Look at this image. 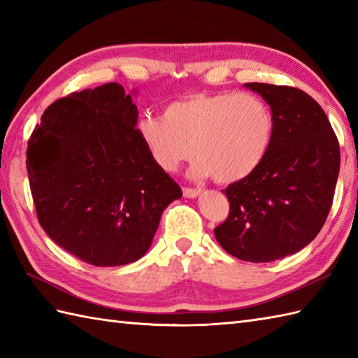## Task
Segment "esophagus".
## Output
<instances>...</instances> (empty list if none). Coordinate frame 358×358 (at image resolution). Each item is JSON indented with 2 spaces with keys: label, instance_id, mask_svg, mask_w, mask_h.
<instances>
[{
  "label": "esophagus",
  "instance_id": "obj_1",
  "mask_svg": "<svg viewBox=\"0 0 358 358\" xmlns=\"http://www.w3.org/2000/svg\"><path fill=\"white\" fill-rule=\"evenodd\" d=\"M200 189H192V187H185L183 189V194L186 199H196V196L200 195Z\"/></svg>",
  "mask_w": 358,
  "mask_h": 358
}]
</instances>
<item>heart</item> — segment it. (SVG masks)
<instances>
[{
    "label": "heart",
    "mask_w": 358,
    "mask_h": 358,
    "mask_svg": "<svg viewBox=\"0 0 358 358\" xmlns=\"http://www.w3.org/2000/svg\"><path fill=\"white\" fill-rule=\"evenodd\" d=\"M135 129L159 169L175 172L195 154L194 178L237 183L268 155L275 120L254 94H191L166 104L163 115H143Z\"/></svg>",
    "instance_id": "obj_1"
}]
</instances>
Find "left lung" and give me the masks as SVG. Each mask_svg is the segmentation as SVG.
<instances>
[{
    "instance_id": "left-lung-1",
    "label": "left lung",
    "mask_w": 358,
    "mask_h": 358,
    "mask_svg": "<svg viewBox=\"0 0 358 358\" xmlns=\"http://www.w3.org/2000/svg\"><path fill=\"white\" fill-rule=\"evenodd\" d=\"M275 120L268 155L248 178L224 189L229 217L214 229L235 258L269 263L313 241L328 217L340 171V148L328 117L300 89L246 83Z\"/></svg>"
}]
</instances>
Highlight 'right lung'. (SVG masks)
<instances>
[{"label":"right lung","instance_id":"obj_1","mask_svg":"<svg viewBox=\"0 0 358 358\" xmlns=\"http://www.w3.org/2000/svg\"><path fill=\"white\" fill-rule=\"evenodd\" d=\"M132 95L118 83L67 95L27 144L38 222L59 248L101 268L140 260L163 210L183 195L136 135Z\"/></svg>","mask_w":358,"mask_h":358}]
</instances>
